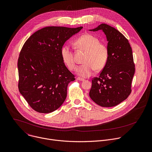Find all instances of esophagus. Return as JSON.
I'll use <instances>...</instances> for the list:
<instances>
[{"mask_svg":"<svg viewBox=\"0 0 152 152\" xmlns=\"http://www.w3.org/2000/svg\"><path fill=\"white\" fill-rule=\"evenodd\" d=\"M76 79L78 80H80V81H84V80H85L84 79H83V78H82V77H77Z\"/></svg>","mask_w":152,"mask_h":152,"instance_id":"34e87169","label":"esophagus"}]
</instances>
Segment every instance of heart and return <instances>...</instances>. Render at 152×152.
<instances>
[{"instance_id": "heart-1", "label": "heart", "mask_w": 152, "mask_h": 152, "mask_svg": "<svg viewBox=\"0 0 152 152\" xmlns=\"http://www.w3.org/2000/svg\"><path fill=\"white\" fill-rule=\"evenodd\" d=\"M74 43L77 49L85 51L83 60L84 64L78 66L76 70L78 75L83 77H89L95 69H103L109 58V49L106 44L99 42L98 37L90 34L80 36ZM61 57L63 62L69 69H75L74 54L69 45H64L61 48Z\"/></svg>"}]
</instances>
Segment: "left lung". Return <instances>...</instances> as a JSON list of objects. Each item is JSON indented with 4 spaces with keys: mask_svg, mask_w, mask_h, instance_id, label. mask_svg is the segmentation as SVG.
I'll return each instance as SVG.
<instances>
[{
    "mask_svg": "<svg viewBox=\"0 0 152 152\" xmlns=\"http://www.w3.org/2000/svg\"><path fill=\"white\" fill-rule=\"evenodd\" d=\"M100 30L106 36L109 58L98 77L92 79L89 96L98 105L110 107L120 104L131 94L135 64L128 39L118 30L106 24L89 30Z\"/></svg>",
    "mask_w": 152,
    "mask_h": 152,
    "instance_id": "obj_1",
    "label": "left lung"
}]
</instances>
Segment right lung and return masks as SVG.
<instances>
[{
	"mask_svg": "<svg viewBox=\"0 0 152 152\" xmlns=\"http://www.w3.org/2000/svg\"><path fill=\"white\" fill-rule=\"evenodd\" d=\"M82 28L46 27L24 43L18 60V89L35 111L53 112L65 101L67 86L75 78L62 61L61 49Z\"/></svg>",
	"mask_w": 152,
	"mask_h": 152,
	"instance_id": "right-lung-1",
	"label": "right lung"
}]
</instances>
